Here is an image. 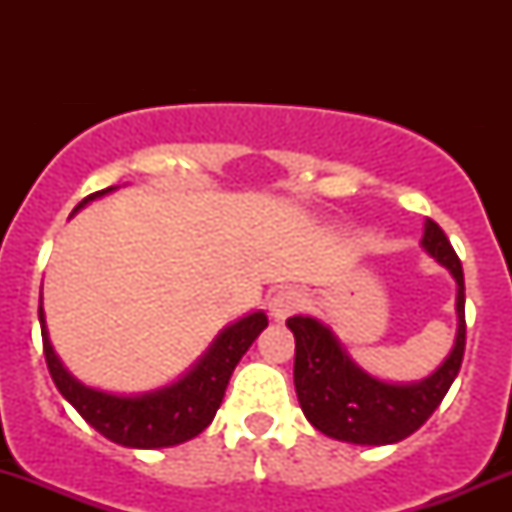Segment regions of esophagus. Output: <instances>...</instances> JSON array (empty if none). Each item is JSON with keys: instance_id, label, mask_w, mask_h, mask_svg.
<instances>
[{"instance_id": "1", "label": "esophagus", "mask_w": 512, "mask_h": 512, "mask_svg": "<svg viewBox=\"0 0 512 512\" xmlns=\"http://www.w3.org/2000/svg\"><path fill=\"white\" fill-rule=\"evenodd\" d=\"M304 302H307V299H304V294L299 292V289L285 287L270 297V314L277 319V322H282V319H287L289 314L299 312V309L304 307Z\"/></svg>"}]
</instances>
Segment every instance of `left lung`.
Wrapping results in <instances>:
<instances>
[{"instance_id":"left-lung-1","label":"left lung","mask_w":512,"mask_h":512,"mask_svg":"<svg viewBox=\"0 0 512 512\" xmlns=\"http://www.w3.org/2000/svg\"><path fill=\"white\" fill-rule=\"evenodd\" d=\"M421 247L453 275L458 285V332L451 354L431 376L389 384L356 366L337 334L314 317H289L294 334V389L304 416L317 431L359 446L399 443L418 431L441 406L461 371L466 352V285L463 267L446 232L433 220L423 225Z\"/></svg>"}]
</instances>
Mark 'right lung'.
<instances>
[{
    "label": "right lung",
    "instance_id": "obj_1",
    "mask_svg": "<svg viewBox=\"0 0 512 512\" xmlns=\"http://www.w3.org/2000/svg\"><path fill=\"white\" fill-rule=\"evenodd\" d=\"M111 190L116 188L98 190V193L84 198L76 205L74 213L91 200L111 193ZM39 324L51 379H54L61 396L86 418L89 426H94L101 436L118 443V446L168 448L190 441L210 426L220 404H223L227 381H230L237 361L267 327V314L252 312L242 317L240 322L225 327L188 374L180 376L170 386H163V389L136 396H118L91 389L66 371V366L61 364L49 342L41 299Z\"/></svg>",
    "mask_w": 512,
    "mask_h": 512
}]
</instances>
